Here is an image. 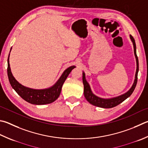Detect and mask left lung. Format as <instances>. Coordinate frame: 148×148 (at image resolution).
I'll use <instances>...</instances> for the list:
<instances>
[{"label": "left lung", "mask_w": 148, "mask_h": 148, "mask_svg": "<svg viewBox=\"0 0 148 148\" xmlns=\"http://www.w3.org/2000/svg\"><path fill=\"white\" fill-rule=\"evenodd\" d=\"M131 41H132L133 45V48H134V54H135V58H136V73L135 76V79H134V82L133 83L131 87L130 88V90L127 92H125L123 95H121L120 96H116V97L111 98H103L101 97H99L95 95V94L92 92V90H91L90 87L88 83L87 82L85 78V72H83V83L84 85V96L85 98L90 104L93 105L95 106H97L99 107H101V108H112L115 106H118L120 103H122V101L126 100L127 98L130 97L131 95V94L135 90V88L136 85V83H137V76H138V57L136 56V44L135 39H134L132 36H130Z\"/></svg>", "instance_id": "1"}]
</instances>
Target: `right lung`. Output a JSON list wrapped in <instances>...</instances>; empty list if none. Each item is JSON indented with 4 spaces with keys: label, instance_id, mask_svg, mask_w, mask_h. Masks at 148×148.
Here are the masks:
<instances>
[{
    "label": "right lung",
    "instance_id": "obj_1",
    "mask_svg": "<svg viewBox=\"0 0 148 148\" xmlns=\"http://www.w3.org/2000/svg\"><path fill=\"white\" fill-rule=\"evenodd\" d=\"M12 50V48H11ZM10 50V52H11ZM10 54L8 59V76L9 82L12 88L23 100L29 103L34 105H45L51 103L57 100L61 93V88L64 82L71 73L72 69L76 68V66H71L67 68L63 72L62 75L59 78L54 85L52 87L43 89H34V88L25 87L18 83L13 76L10 65Z\"/></svg>",
    "mask_w": 148,
    "mask_h": 148
}]
</instances>
